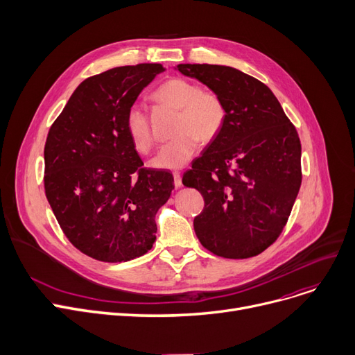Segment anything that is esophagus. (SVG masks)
<instances>
[{
    "instance_id": "esophagus-1",
    "label": "esophagus",
    "mask_w": 355,
    "mask_h": 355,
    "mask_svg": "<svg viewBox=\"0 0 355 355\" xmlns=\"http://www.w3.org/2000/svg\"><path fill=\"white\" fill-rule=\"evenodd\" d=\"M174 185H175V189H180L181 185H182L181 174H180V173H174Z\"/></svg>"
}]
</instances>
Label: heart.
I'll return each mask as SVG.
<instances>
[{
  "instance_id": "heart-1",
  "label": "heart",
  "mask_w": 355,
  "mask_h": 355,
  "mask_svg": "<svg viewBox=\"0 0 355 355\" xmlns=\"http://www.w3.org/2000/svg\"><path fill=\"white\" fill-rule=\"evenodd\" d=\"M154 101L178 109L174 125L175 137L166 142L153 159L161 170H177L196 154L198 142L213 141L226 122V105L217 93L204 90L197 82L171 79L162 83L153 95ZM128 137L139 154H149L155 137L148 114L139 105H132L125 116Z\"/></svg>"
}]
</instances>
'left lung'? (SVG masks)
<instances>
[{
  "label": "left lung",
  "instance_id": "1",
  "mask_svg": "<svg viewBox=\"0 0 355 355\" xmlns=\"http://www.w3.org/2000/svg\"><path fill=\"white\" fill-rule=\"evenodd\" d=\"M177 69L226 105L220 134L182 177L204 198L196 234L217 256H257L282 233L300 193V137L272 90L249 74L218 64Z\"/></svg>",
  "mask_w": 355,
  "mask_h": 355
}]
</instances>
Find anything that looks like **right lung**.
<instances>
[{
  "instance_id": "1",
  "label": "right lung",
  "mask_w": 355,
  "mask_h": 355,
  "mask_svg": "<svg viewBox=\"0 0 355 355\" xmlns=\"http://www.w3.org/2000/svg\"><path fill=\"white\" fill-rule=\"evenodd\" d=\"M142 63L87 78L50 126L44 190L70 243L101 262H128L151 250L155 214L174 177L144 168L125 116L144 87L164 71Z\"/></svg>"
}]
</instances>
